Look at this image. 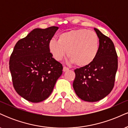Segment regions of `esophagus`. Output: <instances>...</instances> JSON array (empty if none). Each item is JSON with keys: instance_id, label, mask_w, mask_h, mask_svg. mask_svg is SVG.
Masks as SVG:
<instances>
[{"instance_id": "1", "label": "esophagus", "mask_w": 128, "mask_h": 128, "mask_svg": "<svg viewBox=\"0 0 128 128\" xmlns=\"http://www.w3.org/2000/svg\"><path fill=\"white\" fill-rule=\"evenodd\" d=\"M69 70V68H68V67H65V66L63 67V72H66V71H67V70Z\"/></svg>"}]
</instances>
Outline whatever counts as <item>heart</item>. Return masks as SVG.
<instances>
[{"mask_svg":"<svg viewBox=\"0 0 128 128\" xmlns=\"http://www.w3.org/2000/svg\"><path fill=\"white\" fill-rule=\"evenodd\" d=\"M48 48L56 61H61L67 53L69 62L84 67L96 59L99 50V39L92 30L74 29L60 34L58 40H50Z\"/></svg>","mask_w":128,"mask_h":128,"instance_id":"b5f03b06","label":"heart"}]
</instances>
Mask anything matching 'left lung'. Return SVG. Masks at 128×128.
I'll use <instances>...</instances> for the list:
<instances>
[{
	"instance_id": "8db88e82",
	"label": "left lung",
	"mask_w": 128,
	"mask_h": 128,
	"mask_svg": "<svg viewBox=\"0 0 128 128\" xmlns=\"http://www.w3.org/2000/svg\"><path fill=\"white\" fill-rule=\"evenodd\" d=\"M99 39L96 59L89 65L74 70L73 86L80 99L94 102L104 99L114 87L118 60L114 43L99 29L94 28Z\"/></svg>"
}]
</instances>
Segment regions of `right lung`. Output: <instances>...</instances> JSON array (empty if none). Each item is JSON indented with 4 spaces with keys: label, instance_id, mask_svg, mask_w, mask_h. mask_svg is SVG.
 <instances>
[{
    "label": "right lung",
    "instance_id": "1",
    "mask_svg": "<svg viewBox=\"0 0 128 128\" xmlns=\"http://www.w3.org/2000/svg\"><path fill=\"white\" fill-rule=\"evenodd\" d=\"M58 29L56 26L36 28L17 42L10 59L14 89L33 103L43 101L52 93L62 66L52 58L48 42Z\"/></svg>",
    "mask_w": 128,
    "mask_h": 128
}]
</instances>
